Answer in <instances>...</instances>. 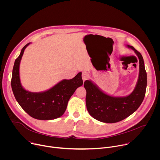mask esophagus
Masks as SVG:
<instances>
[{
	"label": "esophagus",
	"mask_w": 160,
	"mask_h": 160,
	"mask_svg": "<svg viewBox=\"0 0 160 160\" xmlns=\"http://www.w3.org/2000/svg\"><path fill=\"white\" fill-rule=\"evenodd\" d=\"M88 78V74L87 72H83L82 73V79H83V81L85 82L87 78Z\"/></svg>",
	"instance_id": "esophagus-1"
}]
</instances>
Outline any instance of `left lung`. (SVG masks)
<instances>
[{
    "instance_id": "obj_1",
    "label": "left lung",
    "mask_w": 160,
    "mask_h": 160,
    "mask_svg": "<svg viewBox=\"0 0 160 160\" xmlns=\"http://www.w3.org/2000/svg\"><path fill=\"white\" fill-rule=\"evenodd\" d=\"M132 49L139 58V72L138 82L132 92L125 96H114L102 90L92 80L84 82L87 91L86 106L90 116L104 123H117L127 118L139 108L142 102L147 87V73L143 58L133 47Z\"/></svg>"
}]
</instances>
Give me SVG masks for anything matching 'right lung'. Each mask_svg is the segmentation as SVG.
Segmentation results:
<instances>
[{
  "label": "right lung",
  "mask_w": 160,
  "mask_h": 160,
  "mask_svg": "<svg viewBox=\"0 0 160 160\" xmlns=\"http://www.w3.org/2000/svg\"><path fill=\"white\" fill-rule=\"evenodd\" d=\"M30 43L25 45L14 62L11 79L14 96L20 106L32 118L40 120L58 118L65 112L68 101L76 89L83 85L82 72L72 79L62 80L42 92H32L26 90L21 83L19 65L25 49Z\"/></svg>",
  "instance_id": "right-lung-1"
}]
</instances>
